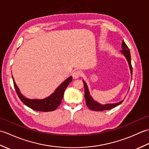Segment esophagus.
<instances>
[{"instance_id":"obj_1","label":"esophagus","mask_w":149,"mask_h":149,"mask_svg":"<svg viewBox=\"0 0 149 149\" xmlns=\"http://www.w3.org/2000/svg\"><path fill=\"white\" fill-rule=\"evenodd\" d=\"M72 75H73V77L74 79H77L81 76L82 72L80 70H75L73 72Z\"/></svg>"}]
</instances>
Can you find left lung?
<instances>
[{"mask_svg":"<svg viewBox=\"0 0 149 149\" xmlns=\"http://www.w3.org/2000/svg\"><path fill=\"white\" fill-rule=\"evenodd\" d=\"M122 50H121V52L125 55V56L126 57V59H127V61L129 65V67H130V69H131V74H132V67L131 65L130 50H129L128 47L123 41L122 42ZM83 83H84V97H85V100H86V104L88 107V108L91 110L95 111H105V110H109L114 108V107H116L117 106L120 105V104L123 101V100H122L121 102H119L118 103L105 104V105L100 104L93 100L92 98H91V97L90 95L89 91H88L86 83H85L84 81H83Z\"/></svg>","mask_w":149,"mask_h":149,"instance_id":"obj_1","label":"left lung"}]
</instances>
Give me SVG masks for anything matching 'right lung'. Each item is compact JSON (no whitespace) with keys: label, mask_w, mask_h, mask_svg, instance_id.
Here are the masks:
<instances>
[{"label":"right lung","mask_w":149,"mask_h":149,"mask_svg":"<svg viewBox=\"0 0 149 149\" xmlns=\"http://www.w3.org/2000/svg\"><path fill=\"white\" fill-rule=\"evenodd\" d=\"M13 80V84L19 99L23 102L25 105H26L30 108L35 111L43 112H48L54 111L61 103L63 95H64L66 87L68 86L69 83L72 81V77H69L68 79L61 83L56 88L54 92L50 95L48 97L44 99H29L24 97L19 91L17 84Z\"/></svg>","instance_id":"right-lung-1"}]
</instances>
